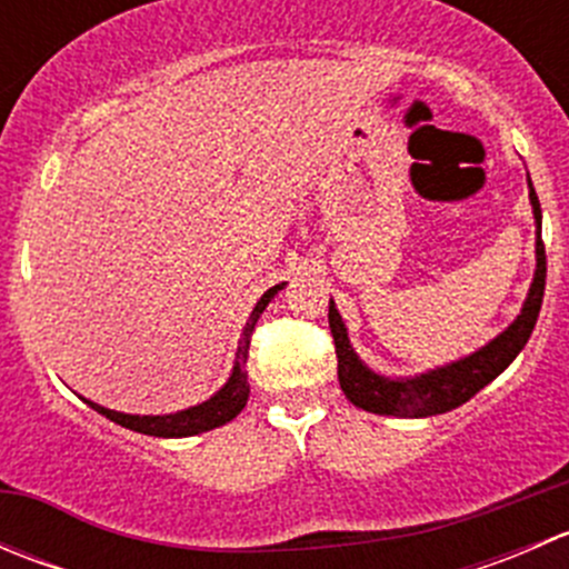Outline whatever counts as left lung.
Returning <instances> with one entry per match:
<instances>
[{"label":"left lung","instance_id":"8db88e82","mask_svg":"<svg viewBox=\"0 0 569 569\" xmlns=\"http://www.w3.org/2000/svg\"><path fill=\"white\" fill-rule=\"evenodd\" d=\"M531 187V178H529ZM531 206L533 220H537V272H533V283L529 291L520 317L512 321V327L501 332L496 341L481 347L470 358L457 360V363L435 369L429 375L412 377V380H388V377L375 375L366 369L358 360L355 349L349 347L347 327L338 317L336 306L330 300V330L332 341H336L338 355V382L341 391L352 401L355 407L366 412H377V416H399V418H427L438 416V412H449L455 407L465 405L470 396H476L487 382L496 380L515 358L526 341L531 338L533 325H537L539 308H542L545 297V274H548V263H545V244H542V209H539V198L531 187Z\"/></svg>","mask_w":569,"mask_h":569}]
</instances>
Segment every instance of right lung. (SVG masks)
<instances>
[{"label": "right lung", "instance_id": "1", "mask_svg": "<svg viewBox=\"0 0 569 569\" xmlns=\"http://www.w3.org/2000/svg\"><path fill=\"white\" fill-rule=\"evenodd\" d=\"M280 289H283V286H272V289L258 300V306L252 308L248 325H244V332H242V343H239L237 366H233L231 380L226 382L222 391H217L209 401H203V405L173 412V416H126V412L107 410V407L93 405V401L88 399L84 401H88L93 410H99L101 416H107L109 421L120 423V427L126 429H134V432L140 435H153V438H189V435L209 432V429L222 427V423H228L231 418H237L239 412H242V407L248 405L250 382H248V371H244V363H248L252 327H256V321L263 313V308L269 306V300H272Z\"/></svg>", "mask_w": 569, "mask_h": 569}]
</instances>
